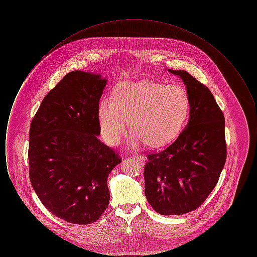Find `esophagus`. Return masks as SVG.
Masks as SVG:
<instances>
[{"instance_id": "1", "label": "esophagus", "mask_w": 257, "mask_h": 257, "mask_svg": "<svg viewBox=\"0 0 257 257\" xmlns=\"http://www.w3.org/2000/svg\"><path fill=\"white\" fill-rule=\"evenodd\" d=\"M133 158L138 160V161H142V162L147 161L146 156H144V155H140V154H134V155H133Z\"/></svg>"}]
</instances>
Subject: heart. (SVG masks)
I'll return each mask as SVG.
<instances>
[{
  "label": "heart",
  "mask_w": 257,
  "mask_h": 257,
  "mask_svg": "<svg viewBox=\"0 0 257 257\" xmlns=\"http://www.w3.org/2000/svg\"><path fill=\"white\" fill-rule=\"evenodd\" d=\"M189 95L183 86L152 81L123 82L115 86L111 99H101L98 106L100 132L107 144L116 146L128 130L134 131L127 144L138 147L147 142L159 147L180 133L189 111Z\"/></svg>",
  "instance_id": "obj_1"
}]
</instances>
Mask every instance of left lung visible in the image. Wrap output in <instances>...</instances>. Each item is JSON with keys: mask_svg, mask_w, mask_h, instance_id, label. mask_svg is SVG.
<instances>
[{"mask_svg": "<svg viewBox=\"0 0 257 257\" xmlns=\"http://www.w3.org/2000/svg\"><path fill=\"white\" fill-rule=\"evenodd\" d=\"M190 115L178 138L147 155L145 194L161 215H182L199 207L218 183L226 160L224 116L207 86L184 70Z\"/></svg>", "mask_w": 257, "mask_h": 257, "instance_id": "obj_1", "label": "left lung"}]
</instances>
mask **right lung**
<instances>
[{
  "mask_svg": "<svg viewBox=\"0 0 257 257\" xmlns=\"http://www.w3.org/2000/svg\"><path fill=\"white\" fill-rule=\"evenodd\" d=\"M106 84L100 74H66L31 123L32 186L49 212L75 224L99 220L110 201L108 176L121 162L97 138L98 106Z\"/></svg>",
  "mask_w": 257,
  "mask_h": 257,
  "instance_id": "1",
  "label": "right lung"
}]
</instances>
